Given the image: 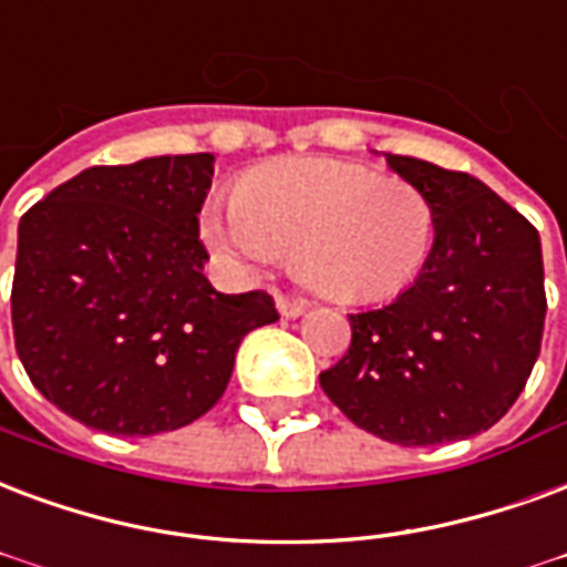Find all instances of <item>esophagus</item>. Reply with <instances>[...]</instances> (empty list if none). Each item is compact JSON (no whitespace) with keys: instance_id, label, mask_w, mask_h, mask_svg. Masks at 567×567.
Here are the masks:
<instances>
[{"instance_id":"obj_1","label":"esophagus","mask_w":567,"mask_h":567,"mask_svg":"<svg viewBox=\"0 0 567 567\" xmlns=\"http://www.w3.org/2000/svg\"><path fill=\"white\" fill-rule=\"evenodd\" d=\"M276 309L282 312L285 318H300L309 309L303 297H288V295H276Z\"/></svg>"}]
</instances>
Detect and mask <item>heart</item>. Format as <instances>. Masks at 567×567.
I'll return each instance as SVG.
<instances>
[{"mask_svg": "<svg viewBox=\"0 0 567 567\" xmlns=\"http://www.w3.org/2000/svg\"><path fill=\"white\" fill-rule=\"evenodd\" d=\"M435 207L409 179L339 158H285L251 171L207 237L230 261L295 255V270L339 303H375L417 279L435 243Z\"/></svg>", "mask_w": 567, "mask_h": 567, "instance_id": "b5f03b06", "label": "heart"}]
</instances>
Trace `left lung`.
I'll return each instance as SVG.
<instances>
[{
	"label": "left lung",
	"mask_w": 567,
	"mask_h": 567,
	"mask_svg": "<svg viewBox=\"0 0 567 567\" xmlns=\"http://www.w3.org/2000/svg\"><path fill=\"white\" fill-rule=\"evenodd\" d=\"M388 165L433 200V251L393 303L348 316L351 346L321 388L384 442L472 439L505 417L540 354V237L472 174L409 155Z\"/></svg>",
	"instance_id": "obj_1"
}]
</instances>
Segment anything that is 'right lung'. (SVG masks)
<instances>
[{
  "label": "right lung",
  "mask_w": 567,
  "mask_h": 567,
  "mask_svg": "<svg viewBox=\"0 0 567 567\" xmlns=\"http://www.w3.org/2000/svg\"><path fill=\"white\" fill-rule=\"evenodd\" d=\"M213 155L86 167L17 230L11 324L29 381L74 421L155 435L207 414L243 337L279 312L267 291L219 295L198 213Z\"/></svg>",
  "instance_id": "add662e5"
}]
</instances>
